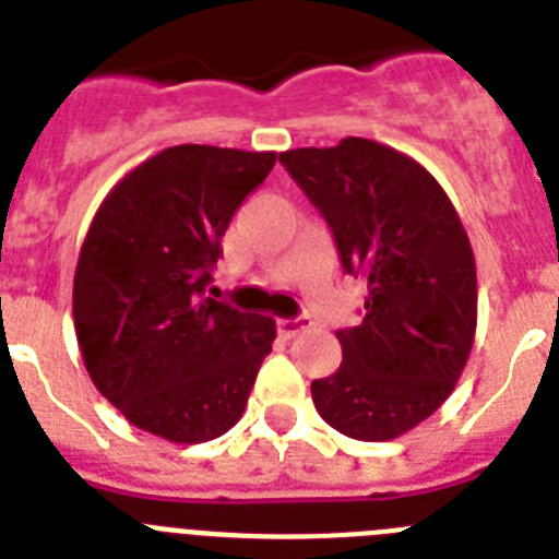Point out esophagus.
Wrapping results in <instances>:
<instances>
[{"instance_id":"34e87169","label":"esophagus","mask_w":559,"mask_h":559,"mask_svg":"<svg viewBox=\"0 0 559 559\" xmlns=\"http://www.w3.org/2000/svg\"><path fill=\"white\" fill-rule=\"evenodd\" d=\"M305 328H310V322L305 316H294V319H280V322H276V330H280L283 338H294V335L302 333Z\"/></svg>"}]
</instances>
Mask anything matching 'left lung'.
Listing matches in <instances>:
<instances>
[{
    "mask_svg": "<svg viewBox=\"0 0 559 559\" xmlns=\"http://www.w3.org/2000/svg\"><path fill=\"white\" fill-rule=\"evenodd\" d=\"M319 206L367 316L335 330L341 367L313 380L316 412L360 442H389L456 389L476 338V257L456 206L426 167L364 136L280 153Z\"/></svg>",
    "mask_w": 559,
    "mask_h": 559,
    "instance_id": "1",
    "label": "left lung"
}]
</instances>
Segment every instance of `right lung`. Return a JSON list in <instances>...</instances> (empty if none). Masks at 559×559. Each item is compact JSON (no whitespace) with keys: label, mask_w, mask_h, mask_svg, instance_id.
Listing matches in <instances>:
<instances>
[{"label":"right lung","mask_w":559,"mask_h":559,"mask_svg":"<svg viewBox=\"0 0 559 559\" xmlns=\"http://www.w3.org/2000/svg\"><path fill=\"white\" fill-rule=\"evenodd\" d=\"M274 151L176 145L111 187L81 246L72 316L97 392L142 431L210 442L243 417L276 322L204 296L221 237Z\"/></svg>","instance_id":"add662e5"}]
</instances>
